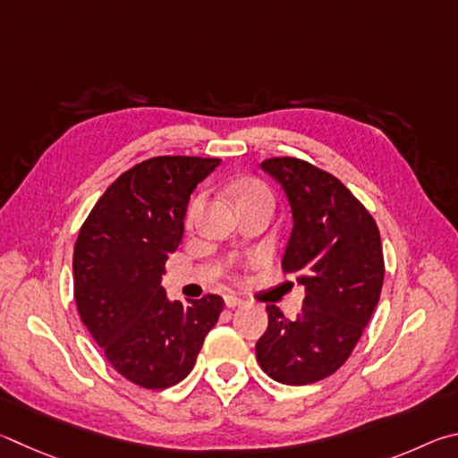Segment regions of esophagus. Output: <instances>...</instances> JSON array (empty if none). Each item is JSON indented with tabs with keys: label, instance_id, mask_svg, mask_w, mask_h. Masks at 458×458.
Wrapping results in <instances>:
<instances>
[{
	"label": "esophagus",
	"instance_id": "34e87169",
	"mask_svg": "<svg viewBox=\"0 0 458 458\" xmlns=\"http://www.w3.org/2000/svg\"><path fill=\"white\" fill-rule=\"evenodd\" d=\"M243 300L239 298V295H233V293H227L225 295V306L227 308H239V306H243Z\"/></svg>",
	"mask_w": 458,
	"mask_h": 458
}]
</instances>
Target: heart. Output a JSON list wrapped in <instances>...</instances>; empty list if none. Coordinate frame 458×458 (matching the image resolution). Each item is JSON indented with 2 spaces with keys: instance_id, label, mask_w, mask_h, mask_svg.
Segmentation results:
<instances>
[{
  "instance_id": "b5f03b06",
  "label": "heart",
  "mask_w": 458,
  "mask_h": 458,
  "mask_svg": "<svg viewBox=\"0 0 458 458\" xmlns=\"http://www.w3.org/2000/svg\"><path fill=\"white\" fill-rule=\"evenodd\" d=\"M258 195H269L266 184L255 181V179H245V181H239L233 189V197H235V203H242V200H247L251 197H258ZM200 207H203V197H197L192 199V203L189 207V221L195 219L197 213L200 211Z\"/></svg>"
}]
</instances>
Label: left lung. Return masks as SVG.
Listing matches in <instances>:
<instances>
[{
  "label": "left lung",
  "instance_id": "8db88e82",
  "mask_svg": "<svg viewBox=\"0 0 458 458\" xmlns=\"http://www.w3.org/2000/svg\"><path fill=\"white\" fill-rule=\"evenodd\" d=\"M261 168L290 200L293 229L282 269L298 276L306 298L295 319L267 306L269 324L255 354L269 378L303 386L346 362L378 306L380 231L344 182L322 168L292 157L267 158Z\"/></svg>",
  "mask_w": 458,
  "mask_h": 458
}]
</instances>
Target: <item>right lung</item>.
Listing matches in <instances>:
<instances>
[{
    "instance_id": "obj_1",
    "label": "right lung",
    "mask_w": 458,
    "mask_h": 458,
    "mask_svg": "<svg viewBox=\"0 0 458 458\" xmlns=\"http://www.w3.org/2000/svg\"><path fill=\"white\" fill-rule=\"evenodd\" d=\"M219 158L155 157L104 191L74 247V298L88 332L118 374L136 386H174L197 362L225 301L208 293L171 301L163 287L191 192Z\"/></svg>"
}]
</instances>
